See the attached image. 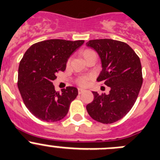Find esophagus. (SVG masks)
<instances>
[{"label": "esophagus", "instance_id": "34e87169", "mask_svg": "<svg viewBox=\"0 0 160 160\" xmlns=\"http://www.w3.org/2000/svg\"><path fill=\"white\" fill-rule=\"evenodd\" d=\"M83 92H84V90H83V89H80V88L78 89V93H79V95H80V94H82V93H83Z\"/></svg>", "mask_w": 160, "mask_h": 160}]
</instances>
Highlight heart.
Returning <instances> with one entry per match:
<instances>
[{
  "mask_svg": "<svg viewBox=\"0 0 160 160\" xmlns=\"http://www.w3.org/2000/svg\"><path fill=\"white\" fill-rule=\"evenodd\" d=\"M92 52H93L92 50H84L83 53H82V56H83V58H84L88 54L92 53ZM69 62H70V59H68V62H67V65H68V64H69ZM91 78H92L91 77H80L77 79L76 82H77V84H78L79 86H80V87H86V86L88 84L89 80H91Z\"/></svg>",
  "mask_w": 160,
  "mask_h": 160,
  "instance_id": "obj_1",
  "label": "heart"
}]
</instances>
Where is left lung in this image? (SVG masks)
Returning <instances> with one entry per match:
<instances>
[{
    "label": "left lung",
    "instance_id": "obj_1",
    "mask_svg": "<svg viewBox=\"0 0 160 160\" xmlns=\"http://www.w3.org/2000/svg\"><path fill=\"white\" fill-rule=\"evenodd\" d=\"M87 46L96 50L102 70L98 82L110 88L108 95L93 92L94 100L88 104V113L98 122L111 124L125 117L132 109L143 83L140 58L128 44L103 38L90 40Z\"/></svg>",
    "mask_w": 160,
    "mask_h": 160
}]
</instances>
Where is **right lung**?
Returning <instances> with one entry per match:
<instances>
[{
  "mask_svg": "<svg viewBox=\"0 0 160 160\" xmlns=\"http://www.w3.org/2000/svg\"><path fill=\"white\" fill-rule=\"evenodd\" d=\"M83 42L45 40L33 44L25 52L19 62L17 85L25 106L37 118L54 122L68 114L78 90L67 87L59 93L55 91L53 80L59 72L65 71L68 58Z\"/></svg>",
  "mask_w": 160,
  "mask_h": 160,
  "instance_id": "1",
  "label": "right lung"
}]
</instances>
